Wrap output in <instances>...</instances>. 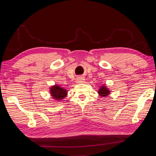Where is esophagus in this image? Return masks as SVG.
<instances>
[{
    "label": "esophagus",
    "mask_w": 156,
    "mask_h": 156,
    "mask_svg": "<svg viewBox=\"0 0 156 156\" xmlns=\"http://www.w3.org/2000/svg\"><path fill=\"white\" fill-rule=\"evenodd\" d=\"M76 82L77 83H83L85 82V78L83 77H78L77 79H76Z\"/></svg>",
    "instance_id": "1"
}]
</instances>
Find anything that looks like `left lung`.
<instances>
[{
    "instance_id": "left-lung-1",
    "label": "left lung",
    "mask_w": 156,
    "mask_h": 156,
    "mask_svg": "<svg viewBox=\"0 0 156 156\" xmlns=\"http://www.w3.org/2000/svg\"><path fill=\"white\" fill-rule=\"evenodd\" d=\"M111 93V90L108 88L105 84H103V85L99 87L98 94V95L101 98H107L110 95Z\"/></svg>"
}]
</instances>
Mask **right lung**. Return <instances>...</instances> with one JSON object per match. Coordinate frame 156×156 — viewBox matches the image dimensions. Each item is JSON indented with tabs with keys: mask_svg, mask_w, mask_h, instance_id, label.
Segmentation results:
<instances>
[{
	"mask_svg": "<svg viewBox=\"0 0 156 156\" xmlns=\"http://www.w3.org/2000/svg\"><path fill=\"white\" fill-rule=\"evenodd\" d=\"M51 96L55 101H62L67 96L68 90L60 86L59 84H54L49 88Z\"/></svg>",
	"mask_w": 156,
	"mask_h": 156,
	"instance_id": "obj_1",
	"label": "right lung"
}]
</instances>
